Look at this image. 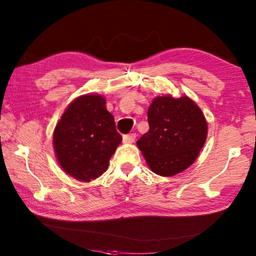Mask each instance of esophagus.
Here are the masks:
<instances>
[{"mask_svg":"<svg viewBox=\"0 0 256 256\" xmlns=\"http://www.w3.org/2000/svg\"><path fill=\"white\" fill-rule=\"evenodd\" d=\"M136 140V133H131V134H125L123 136V141L125 144H132Z\"/></svg>","mask_w":256,"mask_h":256,"instance_id":"34e87169","label":"esophagus"}]
</instances>
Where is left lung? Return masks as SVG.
I'll list each match as a JSON object with an SVG mask.
<instances>
[{
	"instance_id": "1",
	"label": "left lung",
	"mask_w": 256,
	"mask_h": 256,
	"mask_svg": "<svg viewBox=\"0 0 256 256\" xmlns=\"http://www.w3.org/2000/svg\"><path fill=\"white\" fill-rule=\"evenodd\" d=\"M150 130L136 141L148 166L172 177L192 166L208 134L206 117L188 96H156L148 108Z\"/></svg>"
}]
</instances>
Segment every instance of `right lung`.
I'll list each match as a JSON object with an SVG mask.
<instances>
[{"instance_id":"obj_1","label":"right lung","mask_w":256,"mask_h":256,"mask_svg":"<svg viewBox=\"0 0 256 256\" xmlns=\"http://www.w3.org/2000/svg\"><path fill=\"white\" fill-rule=\"evenodd\" d=\"M120 142L115 120L100 94L76 98L64 110L52 136L60 168L68 176L85 182L106 172Z\"/></svg>"}]
</instances>
